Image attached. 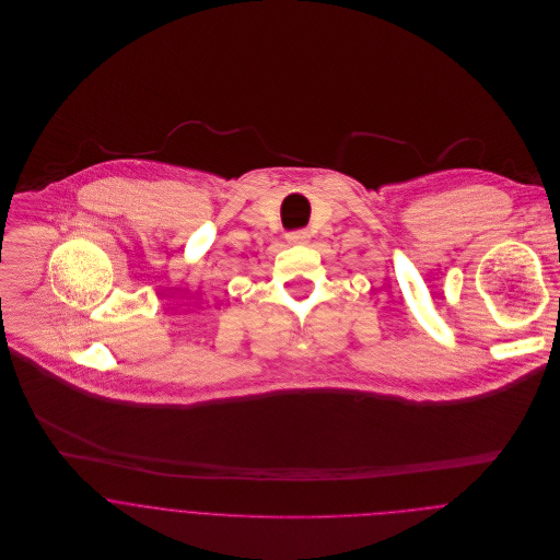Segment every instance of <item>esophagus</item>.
I'll list each match as a JSON object with an SVG mask.
<instances>
[{"label": "esophagus", "instance_id": "34e87169", "mask_svg": "<svg viewBox=\"0 0 560 560\" xmlns=\"http://www.w3.org/2000/svg\"><path fill=\"white\" fill-rule=\"evenodd\" d=\"M308 240H311L308 231H295V233H289V235H287V241H289V243H293V245L308 243Z\"/></svg>", "mask_w": 560, "mask_h": 560}]
</instances>
